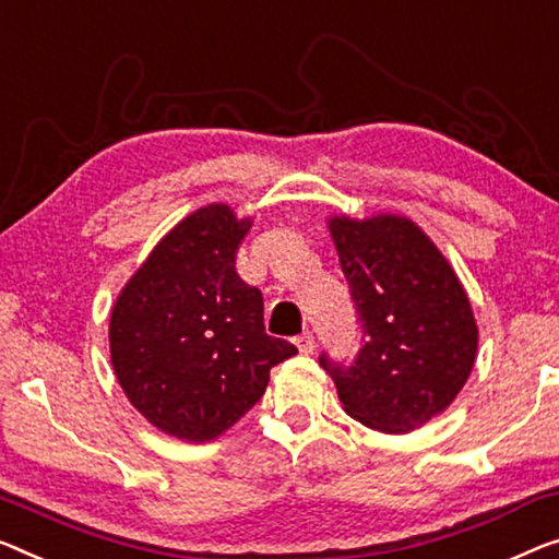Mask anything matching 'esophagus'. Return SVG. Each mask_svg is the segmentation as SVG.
Segmentation results:
<instances>
[{
    "label": "esophagus",
    "mask_w": 559,
    "mask_h": 559,
    "mask_svg": "<svg viewBox=\"0 0 559 559\" xmlns=\"http://www.w3.org/2000/svg\"><path fill=\"white\" fill-rule=\"evenodd\" d=\"M294 344L301 354H313V348H316V341L311 336V331H306V333H301V336H296Z\"/></svg>",
    "instance_id": "esophagus-1"
}]
</instances>
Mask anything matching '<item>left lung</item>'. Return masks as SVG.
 <instances>
[{"label":"left lung","instance_id":"obj_1","mask_svg":"<svg viewBox=\"0 0 559 559\" xmlns=\"http://www.w3.org/2000/svg\"><path fill=\"white\" fill-rule=\"evenodd\" d=\"M329 230L361 321L352 366L321 356L344 412L384 435L419 429L454 402L477 361L469 296L414 221L331 215Z\"/></svg>","mask_w":559,"mask_h":559}]
</instances>
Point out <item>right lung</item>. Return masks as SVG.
Wrapping results in <instances>:
<instances>
[{
  "label": "right lung",
  "instance_id": "1",
  "mask_svg": "<svg viewBox=\"0 0 559 559\" xmlns=\"http://www.w3.org/2000/svg\"><path fill=\"white\" fill-rule=\"evenodd\" d=\"M251 218L226 203L186 215L124 283L110 313V361L128 402L182 441H211L298 354L263 326V296L236 273Z\"/></svg>",
  "mask_w": 559,
  "mask_h": 559
}]
</instances>
